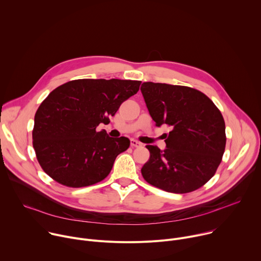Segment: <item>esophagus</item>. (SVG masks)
Masks as SVG:
<instances>
[{"label": "esophagus", "instance_id": "obj_1", "mask_svg": "<svg viewBox=\"0 0 261 261\" xmlns=\"http://www.w3.org/2000/svg\"><path fill=\"white\" fill-rule=\"evenodd\" d=\"M131 145H132L133 147H140L142 144H141L139 141L135 140V139H131Z\"/></svg>", "mask_w": 261, "mask_h": 261}]
</instances>
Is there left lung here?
<instances>
[{
    "instance_id": "8db88e82",
    "label": "left lung",
    "mask_w": 261,
    "mask_h": 261,
    "mask_svg": "<svg viewBox=\"0 0 261 261\" xmlns=\"http://www.w3.org/2000/svg\"><path fill=\"white\" fill-rule=\"evenodd\" d=\"M140 91L157 127H171L166 148L146 145L143 178L171 193L192 192L215 174L225 151V122L203 93L184 86L143 83Z\"/></svg>"
}]
</instances>
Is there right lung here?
I'll return each instance as SVG.
<instances>
[{"label":"right lung","mask_w":261,"mask_h":261,"mask_svg":"<svg viewBox=\"0 0 261 261\" xmlns=\"http://www.w3.org/2000/svg\"><path fill=\"white\" fill-rule=\"evenodd\" d=\"M139 81L76 80L55 89L37 109L33 146L42 169L72 188L104 179L130 145L127 137H109L107 124L121 104L135 95Z\"/></svg>","instance_id":"right-lung-1"}]
</instances>
